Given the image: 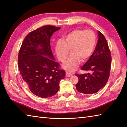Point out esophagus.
<instances>
[{"instance_id": "obj_1", "label": "esophagus", "mask_w": 127, "mask_h": 127, "mask_svg": "<svg viewBox=\"0 0 127 127\" xmlns=\"http://www.w3.org/2000/svg\"><path fill=\"white\" fill-rule=\"evenodd\" d=\"M72 75V74H71V73H68V72H66V76L67 77H70V76H71Z\"/></svg>"}]
</instances>
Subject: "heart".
Instances as JSON below:
<instances>
[{"instance_id":"1","label":"heart","mask_w":127,"mask_h":127,"mask_svg":"<svg viewBox=\"0 0 127 127\" xmlns=\"http://www.w3.org/2000/svg\"><path fill=\"white\" fill-rule=\"evenodd\" d=\"M95 44L96 36L93 31L76 29L56 43L55 52L59 60L64 62L71 50V55L63 64V67L72 72L78 67L81 61L84 63L90 59Z\"/></svg>"}]
</instances>
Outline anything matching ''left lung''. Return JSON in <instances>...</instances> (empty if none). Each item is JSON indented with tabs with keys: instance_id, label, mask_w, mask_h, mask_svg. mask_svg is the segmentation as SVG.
Segmentation results:
<instances>
[{
	"instance_id": "left-lung-1",
	"label": "left lung",
	"mask_w": 127,
	"mask_h": 127,
	"mask_svg": "<svg viewBox=\"0 0 127 127\" xmlns=\"http://www.w3.org/2000/svg\"><path fill=\"white\" fill-rule=\"evenodd\" d=\"M97 44L92 56L81 67L89 71L86 74H76L78 82L76 89L83 94H93L102 88L108 81L111 70L112 57L106 38L98 31Z\"/></svg>"
}]
</instances>
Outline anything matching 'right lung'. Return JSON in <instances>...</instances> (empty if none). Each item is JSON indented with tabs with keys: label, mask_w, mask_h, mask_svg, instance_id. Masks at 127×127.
<instances>
[{
	"label": "right lung",
	"mask_w": 127,
	"mask_h": 127,
	"mask_svg": "<svg viewBox=\"0 0 127 127\" xmlns=\"http://www.w3.org/2000/svg\"><path fill=\"white\" fill-rule=\"evenodd\" d=\"M61 28L45 25L30 32L24 40L18 55L23 80L33 94L41 98L52 97L59 91L60 81L65 71L60 70L50 46V38Z\"/></svg>",
	"instance_id": "add662e5"
}]
</instances>
